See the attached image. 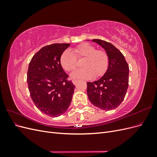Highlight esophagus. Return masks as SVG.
<instances>
[{"instance_id": "obj_1", "label": "esophagus", "mask_w": 157, "mask_h": 157, "mask_svg": "<svg viewBox=\"0 0 157 157\" xmlns=\"http://www.w3.org/2000/svg\"><path fill=\"white\" fill-rule=\"evenodd\" d=\"M73 83L75 84V85H76V84H77V82H78V80H73Z\"/></svg>"}]
</instances>
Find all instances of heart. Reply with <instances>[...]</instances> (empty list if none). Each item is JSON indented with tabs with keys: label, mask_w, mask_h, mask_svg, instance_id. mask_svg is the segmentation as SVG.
Wrapping results in <instances>:
<instances>
[{
	"label": "heart",
	"mask_w": 157,
	"mask_h": 157,
	"mask_svg": "<svg viewBox=\"0 0 157 157\" xmlns=\"http://www.w3.org/2000/svg\"><path fill=\"white\" fill-rule=\"evenodd\" d=\"M84 58L81 63L82 68L75 71L71 75L75 79L97 78L101 77L107 71L109 58L103 50L96 49L89 43H82L74 48L73 53L69 50H65L60 57V63L67 71L74 70L77 65V59Z\"/></svg>",
	"instance_id": "obj_1"
}]
</instances>
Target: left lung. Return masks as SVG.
<instances>
[{"label": "left lung", "mask_w": 157, "mask_h": 157, "mask_svg": "<svg viewBox=\"0 0 157 157\" xmlns=\"http://www.w3.org/2000/svg\"><path fill=\"white\" fill-rule=\"evenodd\" d=\"M105 50L109 67L103 77L87 82V95L94 106L105 111L117 108L124 100L128 87L129 66L124 56L115 46L105 40L93 39Z\"/></svg>", "instance_id": "8db88e82"}]
</instances>
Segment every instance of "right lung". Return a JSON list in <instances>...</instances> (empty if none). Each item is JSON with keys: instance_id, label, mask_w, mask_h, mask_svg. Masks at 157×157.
I'll return each instance as SVG.
<instances>
[{"instance_id": "add662e5", "label": "right lung", "mask_w": 157, "mask_h": 157, "mask_svg": "<svg viewBox=\"0 0 157 157\" xmlns=\"http://www.w3.org/2000/svg\"><path fill=\"white\" fill-rule=\"evenodd\" d=\"M70 44H52L33 56L27 71V82L35 106L45 115L57 117L69 108L75 86L68 80L60 63L61 54Z\"/></svg>"}]
</instances>
